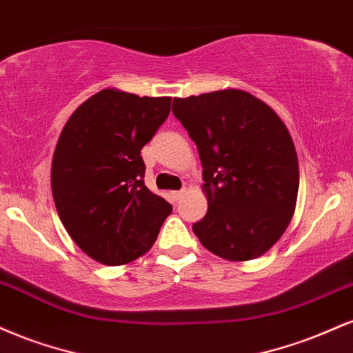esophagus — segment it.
Returning a JSON list of instances; mask_svg holds the SVG:
<instances>
[{
  "label": "esophagus",
  "instance_id": "34e87169",
  "mask_svg": "<svg viewBox=\"0 0 353 353\" xmlns=\"http://www.w3.org/2000/svg\"><path fill=\"white\" fill-rule=\"evenodd\" d=\"M183 193H185V190H180V192H172L170 193V198H172V201H178L181 196H183Z\"/></svg>",
  "mask_w": 353,
  "mask_h": 353
}]
</instances>
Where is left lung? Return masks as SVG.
I'll list each match as a JSON object with an SVG mask.
<instances>
[{
    "mask_svg": "<svg viewBox=\"0 0 353 353\" xmlns=\"http://www.w3.org/2000/svg\"><path fill=\"white\" fill-rule=\"evenodd\" d=\"M173 115L196 143L208 198L193 233L230 261L259 258L291 223L299 163L284 122L238 89L173 99Z\"/></svg>",
    "mask_w": 353,
    "mask_h": 353,
    "instance_id": "1",
    "label": "left lung"
}]
</instances>
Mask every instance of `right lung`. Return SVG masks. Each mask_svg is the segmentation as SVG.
I'll return each instance as SVG.
<instances>
[{"label":"right lung","instance_id":"obj_1","mask_svg":"<svg viewBox=\"0 0 353 353\" xmlns=\"http://www.w3.org/2000/svg\"><path fill=\"white\" fill-rule=\"evenodd\" d=\"M172 97L103 89L79 105L52 157L57 214L87 256L120 266L155 243L172 205L143 183L140 150L170 114Z\"/></svg>","mask_w":353,"mask_h":353}]
</instances>
